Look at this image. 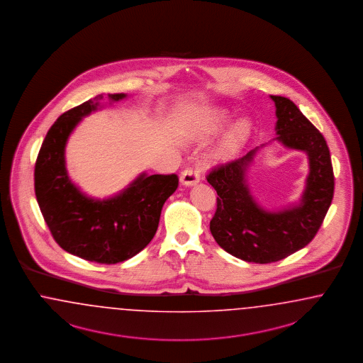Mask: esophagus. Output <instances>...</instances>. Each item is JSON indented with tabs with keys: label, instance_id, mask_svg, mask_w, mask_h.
<instances>
[{
	"label": "esophagus",
	"instance_id": "obj_1",
	"mask_svg": "<svg viewBox=\"0 0 363 363\" xmlns=\"http://www.w3.org/2000/svg\"><path fill=\"white\" fill-rule=\"evenodd\" d=\"M199 178H201L199 170L193 169V167H187V169H185V170L181 173L179 181H181V184L185 185V186H193V185H196V184L199 182Z\"/></svg>",
	"mask_w": 363,
	"mask_h": 363
}]
</instances>
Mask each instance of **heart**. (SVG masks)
I'll return each instance as SVG.
<instances>
[{
  "mask_svg": "<svg viewBox=\"0 0 363 363\" xmlns=\"http://www.w3.org/2000/svg\"><path fill=\"white\" fill-rule=\"evenodd\" d=\"M230 122V113L220 110L208 117H198L187 125L186 135L191 141H203L211 135L220 133ZM252 132V123L249 120H241L234 125L230 133L225 137L220 149L213 158L217 161L228 160L241 149L242 145L249 138Z\"/></svg>",
  "mask_w": 363,
  "mask_h": 363,
  "instance_id": "1",
  "label": "heart"
}]
</instances>
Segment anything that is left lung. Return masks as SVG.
<instances>
[{
  "instance_id": "obj_1",
  "label": "left lung",
  "mask_w": 363,
  "mask_h": 363,
  "mask_svg": "<svg viewBox=\"0 0 363 363\" xmlns=\"http://www.w3.org/2000/svg\"><path fill=\"white\" fill-rule=\"evenodd\" d=\"M277 114L278 143L306 152V189L297 206L266 211L250 193L247 167L257 149L235 161L216 166L206 179L216 189L217 210L210 220L214 240L228 253L254 264H272L305 247L315 237L334 196V173L328 143L296 104L272 96Z\"/></svg>"
}]
</instances>
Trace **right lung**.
<instances>
[{
	"label": "right lung",
	"instance_id": "add662e5",
	"mask_svg": "<svg viewBox=\"0 0 363 363\" xmlns=\"http://www.w3.org/2000/svg\"><path fill=\"white\" fill-rule=\"evenodd\" d=\"M126 94H109L120 101ZM102 94L67 110L45 137L34 167V191L55 241L67 253L113 264L140 253L153 240L166 199L178 187L176 174L143 173L120 194L93 199L72 184L65 146L78 122L101 106Z\"/></svg>",
	"mask_w": 363,
	"mask_h": 363
}]
</instances>
